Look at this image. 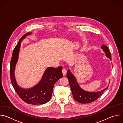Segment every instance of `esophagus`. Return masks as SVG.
<instances>
[{
    "label": "esophagus",
    "instance_id": "esophagus-1",
    "mask_svg": "<svg viewBox=\"0 0 123 123\" xmlns=\"http://www.w3.org/2000/svg\"><path fill=\"white\" fill-rule=\"evenodd\" d=\"M62 74H63V76H66L67 74V70L65 68H63L62 69Z\"/></svg>",
    "mask_w": 123,
    "mask_h": 123
}]
</instances>
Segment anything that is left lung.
Segmentation results:
<instances>
[{
    "mask_svg": "<svg viewBox=\"0 0 123 123\" xmlns=\"http://www.w3.org/2000/svg\"><path fill=\"white\" fill-rule=\"evenodd\" d=\"M101 48L106 54V57L111 60V52L107 46L103 45ZM67 77L74 98L78 102L82 104L90 103L94 101L103 94L104 91L107 90L109 86H108L106 88L99 92H87L83 90L80 87L76 79V78L69 69H68L67 71Z\"/></svg>",
    "mask_w": 123,
    "mask_h": 123,
    "instance_id": "obj_1",
    "label": "left lung"
}]
</instances>
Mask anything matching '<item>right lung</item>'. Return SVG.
Segmentation results:
<instances>
[{
    "label": "right lung",
    "instance_id": "add662e5",
    "mask_svg": "<svg viewBox=\"0 0 123 123\" xmlns=\"http://www.w3.org/2000/svg\"><path fill=\"white\" fill-rule=\"evenodd\" d=\"M31 33L28 32L24 35L13 50L10 63L11 80L16 92L25 102L34 105H42L47 103L51 99L55 84L63 77V68H48L45 70L40 82L30 89H23L18 85L15 78L14 71L18 59L21 43L27 36Z\"/></svg>",
    "mask_w": 123,
    "mask_h": 123
}]
</instances>
